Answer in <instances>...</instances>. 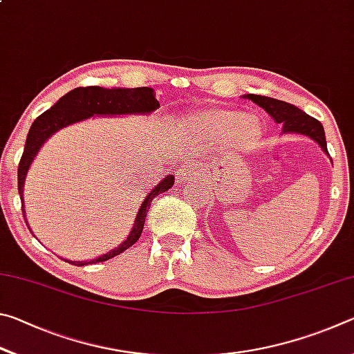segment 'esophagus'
<instances>
[{
  "label": "esophagus",
  "mask_w": 354,
  "mask_h": 354,
  "mask_svg": "<svg viewBox=\"0 0 354 354\" xmlns=\"http://www.w3.org/2000/svg\"><path fill=\"white\" fill-rule=\"evenodd\" d=\"M196 178V170L195 167H192L189 164H184L178 169L176 171V183L178 184H185V183H190L194 181Z\"/></svg>",
  "instance_id": "obj_1"
}]
</instances>
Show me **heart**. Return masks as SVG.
<instances>
[{
    "instance_id": "heart-1",
    "label": "heart",
    "mask_w": 354,
    "mask_h": 354,
    "mask_svg": "<svg viewBox=\"0 0 354 354\" xmlns=\"http://www.w3.org/2000/svg\"><path fill=\"white\" fill-rule=\"evenodd\" d=\"M192 128L201 142L221 140L231 149L253 148L262 136V123L254 115L230 109H207L195 113Z\"/></svg>"
}]
</instances>
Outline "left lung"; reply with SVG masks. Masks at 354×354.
<instances>
[{
    "mask_svg": "<svg viewBox=\"0 0 354 354\" xmlns=\"http://www.w3.org/2000/svg\"><path fill=\"white\" fill-rule=\"evenodd\" d=\"M243 98H248L256 103L259 107H262L268 115H270L274 122L283 124V133H297L308 136L310 139L319 143L320 148L328 156L326 148V139H325V131H323L322 123L314 117L308 115L306 112L298 109L297 106L286 103V101L262 97V95H243Z\"/></svg>",
    "mask_w": 354,
    "mask_h": 354,
    "instance_id": "1",
    "label": "left lung"
}]
</instances>
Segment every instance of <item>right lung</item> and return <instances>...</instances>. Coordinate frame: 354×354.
<instances>
[{
    "label": "right lung",
    "instance_id": "add662e5",
    "mask_svg": "<svg viewBox=\"0 0 354 354\" xmlns=\"http://www.w3.org/2000/svg\"><path fill=\"white\" fill-rule=\"evenodd\" d=\"M159 107V101L154 97V91L149 87H136V88H104L98 86L91 87H77L70 91L67 95L57 101V103L45 111L41 115L34 120L29 129L25 151L20 159L19 164V194L21 200V211L23 217L28 225L25 207H23V187H25V179L28 175L29 167H31L32 160L37 156L40 147L50 139V137L57 133L68 124H73L76 122H82L93 115H128V113H151ZM175 184V176L169 175L165 176L153 190H149L147 198L143 200L142 206L137 212V217L134 221L133 230H131L127 241L109 250L107 253L101 254L91 261H65L73 266H87V263H98L111 259L113 256H118L123 253L124 250L139 241L142 236L143 225H145V217L151 201L162 192L169 190L171 185ZM29 227V225H28Z\"/></svg>",
    "mask_w": 354,
    "mask_h": 354
}]
</instances>
